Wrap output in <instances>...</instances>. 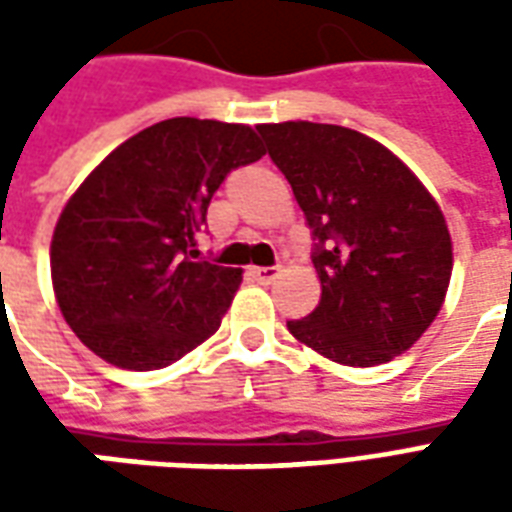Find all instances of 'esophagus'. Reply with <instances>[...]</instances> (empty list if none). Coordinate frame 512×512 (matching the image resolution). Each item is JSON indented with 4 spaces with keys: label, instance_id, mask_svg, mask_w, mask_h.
Returning <instances> with one entry per match:
<instances>
[{
    "label": "esophagus",
    "instance_id": "esophagus-1",
    "mask_svg": "<svg viewBox=\"0 0 512 512\" xmlns=\"http://www.w3.org/2000/svg\"><path fill=\"white\" fill-rule=\"evenodd\" d=\"M249 277L255 279V282H260V285H271V282L279 277V268L255 266V268H249Z\"/></svg>",
    "mask_w": 512,
    "mask_h": 512
}]
</instances>
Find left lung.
Segmentation results:
<instances>
[{
	"mask_svg": "<svg viewBox=\"0 0 512 512\" xmlns=\"http://www.w3.org/2000/svg\"><path fill=\"white\" fill-rule=\"evenodd\" d=\"M307 216L318 307L290 334L326 359L376 367L436 321L452 277L439 202L400 158L354 128L288 120L257 126Z\"/></svg>",
	"mask_w": 512,
	"mask_h": 512,
	"instance_id": "1",
	"label": "left lung"
}]
</instances>
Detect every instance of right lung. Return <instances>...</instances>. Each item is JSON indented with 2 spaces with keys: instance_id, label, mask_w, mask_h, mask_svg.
<instances>
[{
  "instance_id": "right-lung-1",
  "label": "right lung",
  "mask_w": 512,
  "mask_h": 512,
  "mask_svg": "<svg viewBox=\"0 0 512 512\" xmlns=\"http://www.w3.org/2000/svg\"><path fill=\"white\" fill-rule=\"evenodd\" d=\"M266 156L252 126L172 117L115 147L65 202L51 235L62 318L95 356L158 370L222 326L241 268L197 260L213 191Z\"/></svg>"
}]
</instances>
